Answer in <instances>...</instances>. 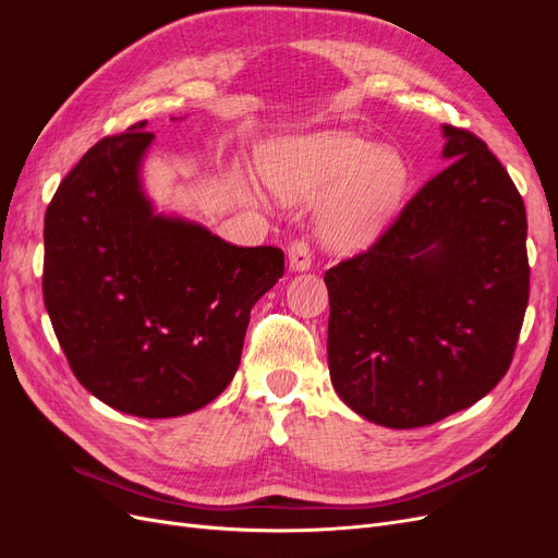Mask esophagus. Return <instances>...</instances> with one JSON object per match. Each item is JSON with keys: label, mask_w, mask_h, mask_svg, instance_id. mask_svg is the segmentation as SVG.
I'll return each instance as SVG.
<instances>
[{"label": "esophagus", "mask_w": 558, "mask_h": 558, "mask_svg": "<svg viewBox=\"0 0 558 558\" xmlns=\"http://www.w3.org/2000/svg\"><path fill=\"white\" fill-rule=\"evenodd\" d=\"M312 248L307 242H293L289 248V267L291 272H307L312 267Z\"/></svg>", "instance_id": "1"}]
</instances>
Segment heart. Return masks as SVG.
Listing matches in <instances>:
<instances>
[{"mask_svg":"<svg viewBox=\"0 0 558 558\" xmlns=\"http://www.w3.org/2000/svg\"><path fill=\"white\" fill-rule=\"evenodd\" d=\"M260 172L283 199H316L318 234L335 251H353L373 242L408 191V165L393 148H377L349 132H316L283 140L263 150ZM246 202L260 191L248 179H234Z\"/></svg>","mask_w":558,"mask_h":558,"instance_id":"1","label":"heart"}]
</instances>
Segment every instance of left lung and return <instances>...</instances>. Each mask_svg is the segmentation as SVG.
<instances>
[{
    "mask_svg": "<svg viewBox=\"0 0 558 558\" xmlns=\"http://www.w3.org/2000/svg\"><path fill=\"white\" fill-rule=\"evenodd\" d=\"M442 134L445 170L324 277L335 391L388 428L430 426L482 400L508 373L529 305L517 185L475 134Z\"/></svg>",
    "mask_w": 558,
    "mask_h": 558,
    "instance_id": "left-lung-1",
    "label": "left lung"
}]
</instances>
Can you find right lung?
<instances>
[{
  "label": "right lung",
  "mask_w": 558,
  "mask_h": 558,
  "mask_svg": "<svg viewBox=\"0 0 558 558\" xmlns=\"http://www.w3.org/2000/svg\"><path fill=\"white\" fill-rule=\"evenodd\" d=\"M146 121L97 142L44 218V302L76 379L109 408L170 418L240 367L251 307L283 275L277 246H234L160 214L142 183Z\"/></svg>",
  "instance_id": "1"
}]
</instances>
